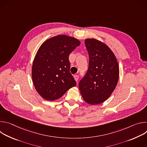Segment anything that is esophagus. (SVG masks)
Instances as JSON below:
<instances>
[{"mask_svg":"<svg viewBox=\"0 0 147 147\" xmlns=\"http://www.w3.org/2000/svg\"><path fill=\"white\" fill-rule=\"evenodd\" d=\"M74 80H76V81L77 82L78 80V78H79L78 76H77V75H75V76H74Z\"/></svg>","mask_w":147,"mask_h":147,"instance_id":"34e87169","label":"esophagus"}]
</instances>
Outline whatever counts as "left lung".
<instances>
[{
  "label": "left lung",
  "mask_w": 147,
  "mask_h": 147,
  "mask_svg": "<svg viewBox=\"0 0 147 147\" xmlns=\"http://www.w3.org/2000/svg\"><path fill=\"white\" fill-rule=\"evenodd\" d=\"M85 44L89 55V66L79 82V90L87 103L100 104L108 99L117 86L118 62L113 52L102 42L88 38L85 40Z\"/></svg>",
  "instance_id": "left-lung-1"
}]
</instances>
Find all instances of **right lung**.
Returning <instances> with one entry per match:
<instances>
[{
	"label": "right lung",
	"mask_w": 147,
	"mask_h": 147,
	"mask_svg": "<svg viewBox=\"0 0 147 147\" xmlns=\"http://www.w3.org/2000/svg\"><path fill=\"white\" fill-rule=\"evenodd\" d=\"M80 44L75 38L59 35L39 47L33 61L32 78L35 90L44 99H57L76 86L70 72L69 56Z\"/></svg>",
	"instance_id": "1"
}]
</instances>
